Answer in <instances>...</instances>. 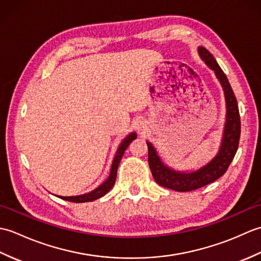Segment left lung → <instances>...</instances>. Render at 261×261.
<instances>
[{
    "instance_id": "obj_1",
    "label": "left lung",
    "mask_w": 261,
    "mask_h": 261,
    "mask_svg": "<svg viewBox=\"0 0 261 261\" xmlns=\"http://www.w3.org/2000/svg\"><path fill=\"white\" fill-rule=\"evenodd\" d=\"M199 57L204 60L208 67L214 70V73L223 87L225 103H226V118L224 124V131L222 142L216 156L203 167L191 173L185 171H176L166 166L157 154L156 149L150 142L148 145V162L149 167L154 180L160 186L174 190L177 192H190L197 190L199 187L210 184L221 176L224 175L226 169L229 168L232 160H233L238 150L241 132V122L239 108L233 91H232L230 83L226 79L223 70L221 69L219 64L216 63L213 55L204 47H198Z\"/></svg>"
}]
</instances>
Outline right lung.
<instances>
[{
	"instance_id": "add662e5",
	"label": "right lung",
	"mask_w": 261,
	"mask_h": 261,
	"mask_svg": "<svg viewBox=\"0 0 261 261\" xmlns=\"http://www.w3.org/2000/svg\"><path fill=\"white\" fill-rule=\"evenodd\" d=\"M136 138H137L136 132H131V134L127 136V137H125V139L120 143V146L118 148V150H116V153H115V156H114L112 166H111L110 176L108 177V179L105 180L102 185H99L97 188H95V190L90 192V193L83 194V195H77V196H59V197L65 199V201H69V202H74V203H84V202L95 201V199L104 196L105 194H107L111 190V188L114 186V182H115V179H116V173H118V167H119L120 160H121L122 156H123V153L125 151V149L127 148V146H129L130 142L132 140H135Z\"/></svg>"
}]
</instances>
